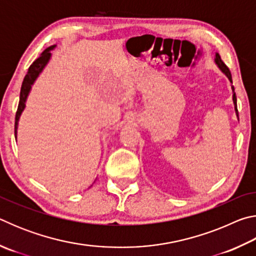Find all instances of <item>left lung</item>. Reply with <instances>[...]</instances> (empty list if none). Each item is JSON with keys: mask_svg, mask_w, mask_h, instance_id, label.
I'll return each instance as SVG.
<instances>
[{"mask_svg": "<svg viewBox=\"0 0 256 256\" xmlns=\"http://www.w3.org/2000/svg\"><path fill=\"white\" fill-rule=\"evenodd\" d=\"M216 66H218L220 68H222V71L224 73V74H226V76L229 78V80H230V82H232V72H230V70H229V68H228V66H226V64L224 63V60H222V58H220V55H219L218 53L216 54ZM232 92H234V94H232V100H234V104H235V110H236V112H237V115H238V110H237V98H236V92H235V89H234V86H232Z\"/></svg>", "mask_w": 256, "mask_h": 256, "instance_id": "obj_1", "label": "left lung"}]
</instances>
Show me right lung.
<instances>
[{
  "instance_id": "right-lung-1",
  "label": "right lung",
  "mask_w": 256,
  "mask_h": 256,
  "mask_svg": "<svg viewBox=\"0 0 256 256\" xmlns=\"http://www.w3.org/2000/svg\"><path fill=\"white\" fill-rule=\"evenodd\" d=\"M55 45L50 46L48 48H46L44 52H42V55L38 58L37 60H34V63L29 66L27 74H26L22 86H21V90H20V99H19V105H18V110H16V122H14V136H16V128H18V122L20 118V115L22 110H24L26 106V100H27L28 94L32 89V84L34 82V80L37 79V76H40V73L42 71V68H45V66L48 62L50 58V50H53Z\"/></svg>"
}]
</instances>
